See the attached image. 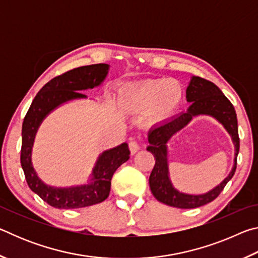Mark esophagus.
<instances>
[{
  "mask_svg": "<svg viewBox=\"0 0 258 258\" xmlns=\"http://www.w3.org/2000/svg\"><path fill=\"white\" fill-rule=\"evenodd\" d=\"M128 148H130L131 152H132V155H133V154H135V152H137V151L140 149V147H139V145H138V142L135 141V140H134V139H132V138L130 139Z\"/></svg>",
  "mask_w": 258,
  "mask_h": 258,
  "instance_id": "esophagus-1",
  "label": "esophagus"
}]
</instances>
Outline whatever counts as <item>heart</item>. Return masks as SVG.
I'll list each match as a JSON object with an SVG mask.
<instances>
[{
  "mask_svg": "<svg viewBox=\"0 0 258 258\" xmlns=\"http://www.w3.org/2000/svg\"><path fill=\"white\" fill-rule=\"evenodd\" d=\"M183 97L181 83L176 80L157 78L132 87L126 93V102L135 110H149L151 120L168 118L180 106Z\"/></svg>",
  "mask_w": 258,
  "mask_h": 258,
  "instance_id": "heart-1",
  "label": "heart"
}]
</instances>
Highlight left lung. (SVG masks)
I'll use <instances>...</instances> for the list:
<instances>
[{
	"instance_id": "left-lung-1",
	"label": "left lung",
	"mask_w": 258,
	"mask_h": 258,
	"mask_svg": "<svg viewBox=\"0 0 258 258\" xmlns=\"http://www.w3.org/2000/svg\"><path fill=\"white\" fill-rule=\"evenodd\" d=\"M186 100L191 102L187 111L182 112L175 118L163 125L156 126L150 131L148 135V141L150 146L147 149L154 155L156 160L149 177L152 195L158 202L168 205V206L189 209L204 206V205L213 202L223 191L226 183L232 178L235 168H237L240 139L238 134L237 113H235L233 104L214 83L202 77L194 76L186 89ZM198 114H211L225 125L234 140L236 146V158L233 171L220 186L205 195L194 196L178 192L173 189L169 181L165 143L174 134L188 123L192 116Z\"/></svg>"
}]
</instances>
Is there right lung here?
I'll return each mask as SVG.
<instances>
[{"mask_svg": "<svg viewBox=\"0 0 258 258\" xmlns=\"http://www.w3.org/2000/svg\"><path fill=\"white\" fill-rule=\"evenodd\" d=\"M107 73L108 64L97 63L72 69L62 75L52 78L36 94L26 113L23 123V142L20 152L21 167L30 190L52 207L73 209L102 203L108 198L110 192L113 173L130 158L127 143L104 151L99 157L89 184L67 189H58L44 184L37 177L30 161L35 133L43 118L60 103L72 99L85 98L80 91L98 86L107 76Z\"/></svg>", "mask_w": 258, "mask_h": 258, "instance_id": "right-lung-1", "label": "right lung"}]
</instances>
